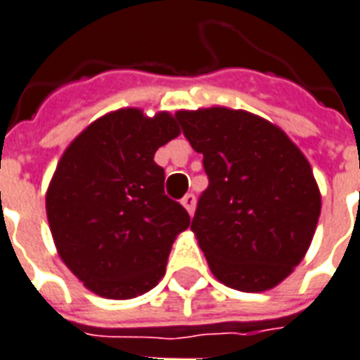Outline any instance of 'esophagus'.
Segmentation results:
<instances>
[{"label":"esophagus","mask_w":360,"mask_h":360,"mask_svg":"<svg viewBox=\"0 0 360 360\" xmlns=\"http://www.w3.org/2000/svg\"><path fill=\"white\" fill-rule=\"evenodd\" d=\"M182 205L188 209L190 214H193V209H195V195H193V193H186L182 198Z\"/></svg>","instance_id":"34e87169"}]
</instances>
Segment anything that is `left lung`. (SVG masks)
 I'll return each instance as SVG.
<instances>
[{
	"label": "left lung",
	"instance_id": "1",
	"mask_svg": "<svg viewBox=\"0 0 360 360\" xmlns=\"http://www.w3.org/2000/svg\"><path fill=\"white\" fill-rule=\"evenodd\" d=\"M209 178L191 230L212 274L240 291L274 288L301 263L320 217L303 153L280 128L245 111L176 115Z\"/></svg>",
	"mask_w": 360,
	"mask_h": 360
}]
</instances>
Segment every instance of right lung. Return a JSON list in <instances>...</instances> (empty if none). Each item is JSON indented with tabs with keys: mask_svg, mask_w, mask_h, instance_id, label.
Here are the masks:
<instances>
[{
	"mask_svg": "<svg viewBox=\"0 0 360 360\" xmlns=\"http://www.w3.org/2000/svg\"><path fill=\"white\" fill-rule=\"evenodd\" d=\"M176 117L120 109L90 124L63 153L46 198L65 264L107 299H130L159 284L172 241L190 214L165 193L155 151L174 140Z\"/></svg>",
	"mask_w": 360,
	"mask_h": 360,
	"instance_id": "obj_1",
	"label": "right lung"
}]
</instances>
